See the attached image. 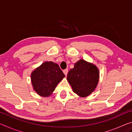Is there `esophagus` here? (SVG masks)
<instances>
[{
	"instance_id": "esophagus-1",
	"label": "esophagus",
	"mask_w": 132,
	"mask_h": 132,
	"mask_svg": "<svg viewBox=\"0 0 132 132\" xmlns=\"http://www.w3.org/2000/svg\"><path fill=\"white\" fill-rule=\"evenodd\" d=\"M63 71L64 74L65 75V76H67V75H68V69H64Z\"/></svg>"
}]
</instances>
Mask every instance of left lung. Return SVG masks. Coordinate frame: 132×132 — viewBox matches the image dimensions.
Wrapping results in <instances>:
<instances>
[{"label":"left lung","mask_w":132,"mask_h":132,"mask_svg":"<svg viewBox=\"0 0 132 132\" xmlns=\"http://www.w3.org/2000/svg\"><path fill=\"white\" fill-rule=\"evenodd\" d=\"M100 73L93 63L80 59L68 72L67 80L73 92L81 97H87L95 90L99 81Z\"/></svg>","instance_id":"obj_1"}]
</instances>
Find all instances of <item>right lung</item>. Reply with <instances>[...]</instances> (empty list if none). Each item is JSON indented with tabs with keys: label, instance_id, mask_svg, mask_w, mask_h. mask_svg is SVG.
<instances>
[{
	"label": "right lung",
	"instance_id": "add662e5",
	"mask_svg": "<svg viewBox=\"0 0 132 132\" xmlns=\"http://www.w3.org/2000/svg\"><path fill=\"white\" fill-rule=\"evenodd\" d=\"M64 77L65 75L57 63L45 62L32 71L31 80L35 92L42 97H48Z\"/></svg>",
	"mask_w": 132,
	"mask_h": 132
}]
</instances>
